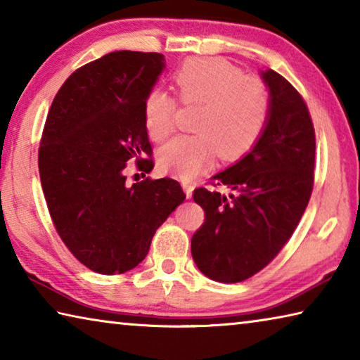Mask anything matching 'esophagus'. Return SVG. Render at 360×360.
<instances>
[{
	"label": "esophagus",
	"instance_id": "obj_1",
	"mask_svg": "<svg viewBox=\"0 0 360 360\" xmlns=\"http://www.w3.org/2000/svg\"><path fill=\"white\" fill-rule=\"evenodd\" d=\"M182 188H184L186 197L191 198L192 197V192H193V186L191 184V182H182Z\"/></svg>",
	"mask_w": 360,
	"mask_h": 360
}]
</instances>
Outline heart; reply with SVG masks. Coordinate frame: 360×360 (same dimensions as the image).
<instances>
[{
    "instance_id": "b5f03b06",
    "label": "heart",
    "mask_w": 360,
    "mask_h": 360,
    "mask_svg": "<svg viewBox=\"0 0 360 360\" xmlns=\"http://www.w3.org/2000/svg\"><path fill=\"white\" fill-rule=\"evenodd\" d=\"M173 84L181 105L200 106L193 120L198 135L172 139L158 154L162 169L192 179L211 165L216 152L224 160H235L260 138L270 112V94L260 77L243 75L221 58H193L174 72ZM143 111L152 139L172 135L178 114L174 96L150 90Z\"/></svg>"
}]
</instances>
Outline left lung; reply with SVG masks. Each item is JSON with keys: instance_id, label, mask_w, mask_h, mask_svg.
Segmentation results:
<instances>
[{"instance_id": "left-lung-1", "label": "left lung", "mask_w": 360, "mask_h": 360, "mask_svg": "<svg viewBox=\"0 0 360 360\" xmlns=\"http://www.w3.org/2000/svg\"><path fill=\"white\" fill-rule=\"evenodd\" d=\"M270 90L266 125L252 150L198 187L205 222L192 236L198 270L219 283H241L276 257L307 210L314 184L316 136L303 96L276 71L262 72Z\"/></svg>"}]
</instances>
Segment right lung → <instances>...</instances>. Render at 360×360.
<instances>
[{
  "label": "right lung",
  "mask_w": 360,
  "mask_h": 360,
  "mask_svg": "<svg viewBox=\"0 0 360 360\" xmlns=\"http://www.w3.org/2000/svg\"><path fill=\"white\" fill-rule=\"evenodd\" d=\"M163 66L157 52L106 53L72 72L49 109L38 152L49 214L70 252L100 275L143 262L186 198L172 178L127 184L129 163L154 168L143 108Z\"/></svg>",
  "instance_id": "add662e5"
}]
</instances>
